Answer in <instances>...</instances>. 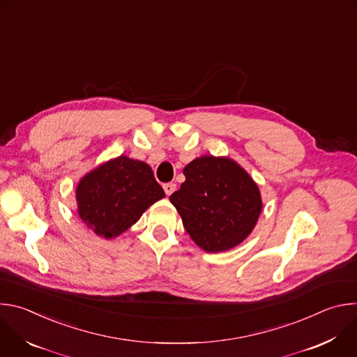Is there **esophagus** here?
<instances>
[{"label":"esophagus","instance_id":"1","mask_svg":"<svg viewBox=\"0 0 357 357\" xmlns=\"http://www.w3.org/2000/svg\"><path fill=\"white\" fill-rule=\"evenodd\" d=\"M164 190H165L167 196L172 195V193L176 190V183H174V182H168V183H165V185H164Z\"/></svg>","mask_w":357,"mask_h":357}]
</instances>
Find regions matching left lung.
I'll return each mask as SVG.
<instances>
[{
    "instance_id": "8db88e82",
    "label": "left lung",
    "mask_w": 357,
    "mask_h": 357,
    "mask_svg": "<svg viewBox=\"0 0 357 357\" xmlns=\"http://www.w3.org/2000/svg\"><path fill=\"white\" fill-rule=\"evenodd\" d=\"M185 182L169 196L192 240L208 252L240 244L261 213L260 190L229 158L200 157L183 169Z\"/></svg>"
}]
</instances>
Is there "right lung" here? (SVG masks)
Listing matches in <instances>:
<instances>
[{"label": "right lung", "mask_w": 357, "mask_h": 357, "mask_svg": "<svg viewBox=\"0 0 357 357\" xmlns=\"http://www.w3.org/2000/svg\"><path fill=\"white\" fill-rule=\"evenodd\" d=\"M162 197L151 167L124 155L87 174L76 189L80 219L105 238L126 231Z\"/></svg>", "instance_id": "add662e5"}]
</instances>
